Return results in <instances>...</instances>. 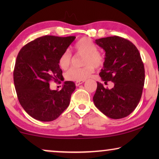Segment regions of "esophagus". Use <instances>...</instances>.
<instances>
[{"mask_svg":"<svg viewBox=\"0 0 159 159\" xmlns=\"http://www.w3.org/2000/svg\"><path fill=\"white\" fill-rule=\"evenodd\" d=\"M84 82V80H81V81H76V82H75L76 86H79V85H80V84L83 83Z\"/></svg>","mask_w":159,"mask_h":159,"instance_id":"esophagus-1","label":"esophagus"}]
</instances>
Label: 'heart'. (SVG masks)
Here are the masks:
<instances>
[{"mask_svg": "<svg viewBox=\"0 0 159 159\" xmlns=\"http://www.w3.org/2000/svg\"><path fill=\"white\" fill-rule=\"evenodd\" d=\"M75 49L78 53H83L82 67H71L66 71V78L73 81L84 80L94 71V66L101 67L105 62V56L101 51H98L96 45L90 38H82L75 45ZM71 54L69 51H64L60 56L58 64L62 69H66L70 64Z\"/></svg>", "mask_w": 159, "mask_h": 159, "instance_id": "1", "label": "heart"}]
</instances>
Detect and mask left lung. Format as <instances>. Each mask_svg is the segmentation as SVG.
Segmentation results:
<instances>
[{
    "mask_svg": "<svg viewBox=\"0 0 159 159\" xmlns=\"http://www.w3.org/2000/svg\"><path fill=\"white\" fill-rule=\"evenodd\" d=\"M95 43L106 52L100 77L105 84L111 81L114 86L105 88L97 82L93 102L106 116L124 118L135 109L142 96L145 69L140 54L133 43L119 36L98 39Z\"/></svg>",
    "mask_w": 159,
    "mask_h": 159,
    "instance_id": "1",
    "label": "left lung"
}]
</instances>
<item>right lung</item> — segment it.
Returning a JSON list of instances; mask_svg holds the SVG:
<instances>
[{"mask_svg": "<svg viewBox=\"0 0 159 159\" xmlns=\"http://www.w3.org/2000/svg\"><path fill=\"white\" fill-rule=\"evenodd\" d=\"M76 37L45 35L28 43L19 52L14 82L19 101L30 116L41 121L57 119L68 107L76 86L64 82L61 90H51L49 82L63 77L58 61Z\"/></svg>", "mask_w": 159, "mask_h": 159, "instance_id": "obj_1", "label": "right lung"}]
</instances>
